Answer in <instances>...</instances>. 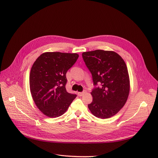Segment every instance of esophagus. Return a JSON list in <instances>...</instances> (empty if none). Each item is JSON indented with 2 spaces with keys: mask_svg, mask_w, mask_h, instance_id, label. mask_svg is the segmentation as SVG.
<instances>
[{
  "mask_svg": "<svg viewBox=\"0 0 158 158\" xmlns=\"http://www.w3.org/2000/svg\"><path fill=\"white\" fill-rule=\"evenodd\" d=\"M85 94V92H78V95L79 96H82L83 95H84Z\"/></svg>",
  "mask_w": 158,
  "mask_h": 158,
  "instance_id": "obj_1",
  "label": "esophagus"
}]
</instances>
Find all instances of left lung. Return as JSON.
Listing matches in <instances>:
<instances>
[{
    "label": "left lung",
    "instance_id": "obj_1",
    "mask_svg": "<svg viewBox=\"0 0 158 158\" xmlns=\"http://www.w3.org/2000/svg\"><path fill=\"white\" fill-rule=\"evenodd\" d=\"M83 59L92 75L95 85L88 108L95 117L108 118L125 106L130 92V79L125 60L112 51L84 52Z\"/></svg>",
    "mask_w": 158,
    "mask_h": 158
}]
</instances>
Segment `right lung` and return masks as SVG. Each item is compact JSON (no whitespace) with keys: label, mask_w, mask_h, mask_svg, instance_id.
I'll use <instances>...</instances> for the list:
<instances>
[{"label":"right lung","mask_w":158,"mask_h":158,"mask_svg":"<svg viewBox=\"0 0 158 158\" xmlns=\"http://www.w3.org/2000/svg\"><path fill=\"white\" fill-rule=\"evenodd\" d=\"M77 53L46 52L33 64L30 88L33 102L45 115L55 118L63 114L76 95L66 92V72L78 58Z\"/></svg>","instance_id":"obj_1"}]
</instances>
